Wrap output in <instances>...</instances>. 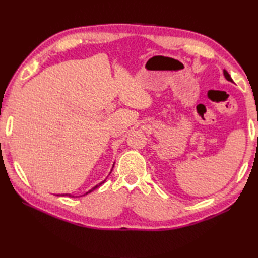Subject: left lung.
Returning <instances> with one entry per match:
<instances>
[{
	"label": "left lung",
	"instance_id": "obj_1",
	"mask_svg": "<svg viewBox=\"0 0 258 258\" xmlns=\"http://www.w3.org/2000/svg\"><path fill=\"white\" fill-rule=\"evenodd\" d=\"M224 76H225V79L227 80V81H229V82H233V80H232V78H231V75L228 74V72L226 70H224Z\"/></svg>",
	"mask_w": 258,
	"mask_h": 258
}]
</instances>
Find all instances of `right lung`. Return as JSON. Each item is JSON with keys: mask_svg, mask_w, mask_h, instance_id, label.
<instances>
[{"mask_svg": "<svg viewBox=\"0 0 258 258\" xmlns=\"http://www.w3.org/2000/svg\"><path fill=\"white\" fill-rule=\"evenodd\" d=\"M104 182H105V180H104ZM104 182H102V183H100V184H98V185H96V186H94V187H93L92 189H90L89 191H86V193L84 194V195H87V194H89V193H91V191H93V190H94L95 188H97L98 187V186H101ZM65 195H68V196H70V197H74V196H72V195H71V194H62V196H65Z\"/></svg>", "mask_w": 258, "mask_h": 258, "instance_id": "obj_1", "label": "right lung"}]
</instances>
